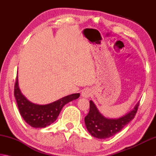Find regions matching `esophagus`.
<instances>
[{"label": "esophagus", "mask_w": 156, "mask_h": 156, "mask_svg": "<svg viewBox=\"0 0 156 156\" xmlns=\"http://www.w3.org/2000/svg\"><path fill=\"white\" fill-rule=\"evenodd\" d=\"M82 97L84 98H88L91 96V90L89 89H84V90L82 91Z\"/></svg>", "instance_id": "34e87169"}]
</instances>
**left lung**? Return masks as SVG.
<instances>
[{"instance_id": "left-lung-1", "label": "left lung", "mask_w": 156, "mask_h": 156, "mask_svg": "<svg viewBox=\"0 0 156 156\" xmlns=\"http://www.w3.org/2000/svg\"><path fill=\"white\" fill-rule=\"evenodd\" d=\"M90 108L87 115L84 118L87 129L92 136L98 139H106L120 132L136 114L139 102L131 112L118 118H109L100 113L94 102L90 100Z\"/></svg>"}]
</instances>
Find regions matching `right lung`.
<instances>
[{"label": "right lung", "instance_id": "obj_1", "mask_svg": "<svg viewBox=\"0 0 156 156\" xmlns=\"http://www.w3.org/2000/svg\"><path fill=\"white\" fill-rule=\"evenodd\" d=\"M14 96L21 116L29 125L34 128H44L56 120L60 111L66 104L77 99L80 94H73L47 105H37L25 97L19 89L16 77Z\"/></svg>", "mask_w": 156, "mask_h": 156}]
</instances>
